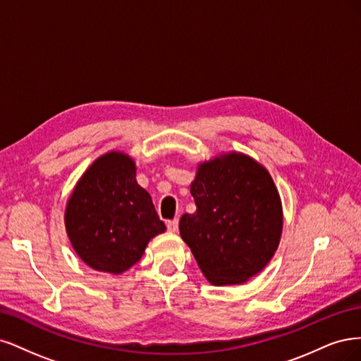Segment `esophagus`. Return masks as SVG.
I'll list each match as a JSON object with an SVG mask.
<instances>
[{
    "label": "esophagus",
    "mask_w": 361,
    "mask_h": 361,
    "mask_svg": "<svg viewBox=\"0 0 361 361\" xmlns=\"http://www.w3.org/2000/svg\"><path fill=\"white\" fill-rule=\"evenodd\" d=\"M166 226H168V231H171V232H177V231H178V219L168 220V222H166Z\"/></svg>",
    "instance_id": "1"
}]
</instances>
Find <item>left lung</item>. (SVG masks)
Instances as JSON below:
<instances>
[{
	"label": "left lung",
	"instance_id": "1",
	"mask_svg": "<svg viewBox=\"0 0 361 361\" xmlns=\"http://www.w3.org/2000/svg\"><path fill=\"white\" fill-rule=\"evenodd\" d=\"M196 212L180 234L213 285L246 282L270 262L282 234L276 185L253 159L231 153L202 164L190 185Z\"/></svg>",
	"mask_w": 361,
	"mask_h": 361
}]
</instances>
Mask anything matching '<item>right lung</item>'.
<instances>
[{
	"label": "right lung",
	"instance_id": "obj_1",
	"mask_svg": "<svg viewBox=\"0 0 361 361\" xmlns=\"http://www.w3.org/2000/svg\"><path fill=\"white\" fill-rule=\"evenodd\" d=\"M135 177L133 160L114 151L87 169L68 200L67 235L91 269L126 271L141 259L148 241L166 229Z\"/></svg>",
	"mask_w": 361,
	"mask_h": 361
}]
</instances>
